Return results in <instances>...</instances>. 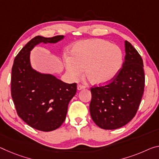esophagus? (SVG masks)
Here are the masks:
<instances>
[{"label":"esophagus","instance_id":"34e87169","mask_svg":"<svg viewBox=\"0 0 159 159\" xmlns=\"http://www.w3.org/2000/svg\"><path fill=\"white\" fill-rule=\"evenodd\" d=\"M85 86H84V85H78L77 86V89L78 90H81L83 89H85Z\"/></svg>","mask_w":159,"mask_h":159}]
</instances>
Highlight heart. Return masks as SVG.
<instances>
[{
  "label": "heart",
  "instance_id": "heart-1",
  "mask_svg": "<svg viewBox=\"0 0 159 159\" xmlns=\"http://www.w3.org/2000/svg\"><path fill=\"white\" fill-rule=\"evenodd\" d=\"M70 56L64 57L69 78L75 80L83 74L92 84L102 85L114 80L122 69L123 54L117 44L107 40L91 39L73 44Z\"/></svg>",
  "mask_w": 159,
  "mask_h": 159
}]
</instances>
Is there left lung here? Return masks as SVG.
<instances>
[{"label": "left lung", "instance_id": "1", "mask_svg": "<svg viewBox=\"0 0 159 159\" xmlns=\"http://www.w3.org/2000/svg\"><path fill=\"white\" fill-rule=\"evenodd\" d=\"M125 57L122 68L110 84L90 89V113L98 127L116 129L134 117L144 89L143 61L129 42H125Z\"/></svg>", "mask_w": 159, "mask_h": 159}]
</instances>
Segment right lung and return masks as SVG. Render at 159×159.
Listing matches in <instances>:
<instances>
[{
	"label": "right lung",
	"mask_w": 159,
	"mask_h": 159,
	"mask_svg": "<svg viewBox=\"0 0 159 159\" xmlns=\"http://www.w3.org/2000/svg\"><path fill=\"white\" fill-rule=\"evenodd\" d=\"M64 38V35L36 36L20 51L12 68L11 94L17 115L30 127L43 132L57 129L64 122L77 86L32 68L30 52L40 43L55 44Z\"/></svg>",
	"instance_id": "right-lung-1"
}]
</instances>
